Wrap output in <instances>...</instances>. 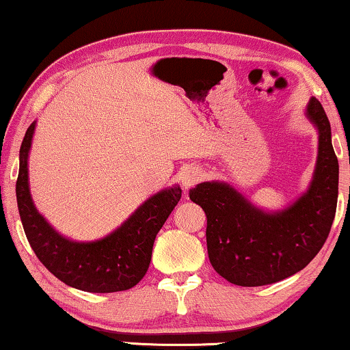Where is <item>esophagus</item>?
<instances>
[{
	"mask_svg": "<svg viewBox=\"0 0 350 350\" xmlns=\"http://www.w3.org/2000/svg\"><path fill=\"white\" fill-rule=\"evenodd\" d=\"M200 180H202V170L199 167H189L181 175V186H183L185 191H188L194 185H198Z\"/></svg>",
	"mask_w": 350,
	"mask_h": 350,
	"instance_id": "34e87169",
	"label": "esophagus"
}]
</instances>
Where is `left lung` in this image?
Wrapping results in <instances>:
<instances>
[{
  "instance_id": "obj_1",
  "label": "left lung",
  "mask_w": 350,
  "mask_h": 350,
  "mask_svg": "<svg viewBox=\"0 0 350 350\" xmlns=\"http://www.w3.org/2000/svg\"><path fill=\"white\" fill-rule=\"evenodd\" d=\"M306 118L319 132L315 170L306 193L288 207L266 212L224 181H204L189 199L207 215L213 269L241 286L275 284L304 269L327 241L338 204L339 165L327 113L315 97Z\"/></svg>"
}]
</instances>
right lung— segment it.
<instances>
[{"label":"right lung","mask_w":350,"mask_h":350,"mask_svg":"<svg viewBox=\"0 0 350 350\" xmlns=\"http://www.w3.org/2000/svg\"><path fill=\"white\" fill-rule=\"evenodd\" d=\"M36 122L27 129L18 154L17 207L23 231L38 260L64 284L90 293H113L135 286L150 267L154 239L181 198L178 185L146 199L108 236L76 242L55 231L38 212L28 183V154Z\"/></svg>","instance_id":"1"}]
</instances>
